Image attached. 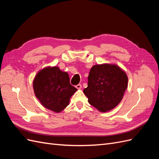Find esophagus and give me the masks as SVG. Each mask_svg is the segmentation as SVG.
I'll return each instance as SVG.
<instances>
[{
    "instance_id": "esophagus-1",
    "label": "esophagus",
    "mask_w": 159,
    "mask_h": 159,
    "mask_svg": "<svg viewBox=\"0 0 159 159\" xmlns=\"http://www.w3.org/2000/svg\"><path fill=\"white\" fill-rule=\"evenodd\" d=\"M75 88H77V89H81V84H78V85H75Z\"/></svg>"
}]
</instances>
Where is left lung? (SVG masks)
Segmentation results:
<instances>
[{"mask_svg": "<svg viewBox=\"0 0 159 159\" xmlns=\"http://www.w3.org/2000/svg\"><path fill=\"white\" fill-rule=\"evenodd\" d=\"M88 79V87L84 93L89 103L102 112L116 107L127 88V76L116 65H95Z\"/></svg>", "mask_w": 159, "mask_h": 159, "instance_id": "left-lung-1", "label": "left lung"}]
</instances>
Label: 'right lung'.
Instances as JSON below:
<instances>
[{"label":"right lung","mask_w":159,"mask_h":159,"mask_svg":"<svg viewBox=\"0 0 159 159\" xmlns=\"http://www.w3.org/2000/svg\"><path fill=\"white\" fill-rule=\"evenodd\" d=\"M33 87L43 106L56 113L66 108L71 96L77 91L70 84L68 74L62 72L57 67L46 68L38 72Z\"/></svg>","instance_id":"obj_1"}]
</instances>
